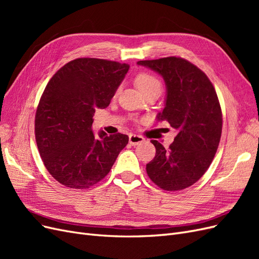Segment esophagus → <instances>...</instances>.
<instances>
[{
    "mask_svg": "<svg viewBox=\"0 0 259 259\" xmlns=\"http://www.w3.org/2000/svg\"><path fill=\"white\" fill-rule=\"evenodd\" d=\"M128 139H130V144L132 146H137L138 144H142V143L145 142V138L144 137L135 135V134H131L128 136Z\"/></svg>",
    "mask_w": 259,
    "mask_h": 259,
    "instance_id": "1",
    "label": "esophagus"
}]
</instances>
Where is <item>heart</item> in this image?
<instances>
[{
	"label": "heart",
	"mask_w": 259,
	"mask_h": 259,
	"mask_svg": "<svg viewBox=\"0 0 259 259\" xmlns=\"http://www.w3.org/2000/svg\"><path fill=\"white\" fill-rule=\"evenodd\" d=\"M135 83L137 88L142 91L144 94L154 89H161L160 82L155 76L148 72H140L135 77Z\"/></svg>",
	"instance_id": "1"
}]
</instances>
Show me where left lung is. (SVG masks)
<instances>
[{
  "mask_svg": "<svg viewBox=\"0 0 259 259\" xmlns=\"http://www.w3.org/2000/svg\"><path fill=\"white\" fill-rule=\"evenodd\" d=\"M163 76L166 100L158 119L178 131L165 148L156 140L155 156L146 165L147 174L161 189L179 191L204 175L222 136V108L213 84L197 66L182 57L140 60Z\"/></svg>",
  "mask_w": 259,
  "mask_h": 259,
  "instance_id": "left-lung-1",
  "label": "left lung"
}]
</instances>
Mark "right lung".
Wrapping results in <instances>:
<instances>
[{"label":"right lung","mask_w":259,"mask_h":259,"mask_svg":"<svg viewBox=\"0 0 259 259\" xmlns=\"http://www.w3.org/2000/svg\"><path fill=\"white\" fill-rule=\"evenodd\" d=\"M130 66L98 58H76L53 75L37 105L34 133L50 174L72 189L104 179L128 136L93 132V115L105 109Z\"/></svg>","instance_id":"1"}]
</instances>
